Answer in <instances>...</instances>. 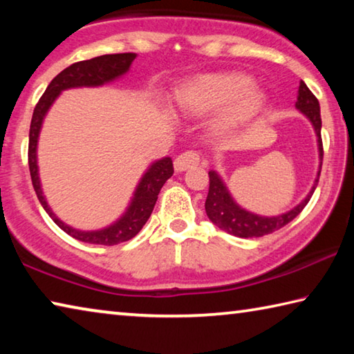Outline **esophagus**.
<instances>
[{
    "label": "esophagus",
    "mask_w": 354,
    "mask_h": 354,
    "mask_svg": "<svg viewBox=\"0 0 354 354\" xmlns=\"http://www.w3.org/2000/svg\"><path fill=\"white\" fill-rule=\"evenodd\" d=\"M200 164V154L196 151H185L179 154L175 159V170L176 171H184L189 169H194Z\"/></svg>",
    "instance_id": "obj_1"
}]
</instances>
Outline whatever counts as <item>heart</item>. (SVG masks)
<instances>
[{
    "instance_id": "heart-1",
    "label": "heart",
    "mask_w": 354,
    "mask_h": 354,
    "mask_svg": "<svg viewBox=\"0 0 354 354\" xmlns=\"http://www.w3.org/2000/svg\"><path fill=\"white\" fill-rule=\"evenodd\" d=\"M175 107L185 115H206L220 111L215 128L232 134L253 120L266 104V93L242 73L201 75L179 87Z\"/></svg>"
}]
</instances>
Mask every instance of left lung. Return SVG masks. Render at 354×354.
I'll list each match as a JSON object with an SVG mask.
<instances>
[{"label":"left lung","instance_id":"left-lung-1","mask_svg":"<svg viewBox=\"0 0 354 354\" xmlns=\"http://www.w3.org/2000/svg\"><path fill=\"white\" fill-rule=\"evenodd\" d=\"M297 109L306 115V118L314 127L315 136H317V147H319V171H317V178L314 185L310 187L309 194L306 195L299 205H297L290 211H287L281 215H274V217H266V215H257L247 211L242 206H239L232 198L230 190H227L223 179L220 178L217 171H209V192L206 198V214L209 220L212 221L215 226L223 230L227 234H232L236 237L248 239V237H262L266 234H270L273 231H278L281 227L297 217V215L303 211L304 206L308 205L310 196H313L314 190L319 184V176L322 171V160H323V143H322V117H320V104L319 100L314 97V93L309 91L306 84L303 81L299 82L298 87V98L295 103Z\"/></svg>","mask_w":354,"mask_h":354}]
</instances>
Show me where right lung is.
<instances>
[{"mask_svg": "<svg viewBox=\"0 0 354 354\" xmlns=\"http://www.w3.org/2000/svg\"><path fill=\"white\" fill-rule=\"evenodd\" d=\"M136 53H120V55H104L98 56L88 61H81L70 65L62 70L55 80L46 87L45 93L41 95L37 106H35L31 128H29V148H28V160H29V171H31L32 185L35 195L44 206L46 214L50 215L53 221L61 227L62 231L67 232L68 236L77 239V241L95 245H117L127 242L129 239L137 236L143 225L151 215L158 195L167 179L173 175V162L170 158H162L156 160L148 167V170L143 173L139 184L134 190V196L124 214L120 217L115 223L103 227L97 231H81L68 226L67 223L56 217V214L48 206L46 198L44 195L39 178V165H37V142L41 129V123L46 112L55 103L56 98L61 95L62 91L73 87H100L107 82L118 80L120 76L128 73L131 64L136 59Z\"/></svg>", "mask_w": 354, "mask_h": 354, "instance_id": "add662e5", "label": "right lung"}]
</instances>
